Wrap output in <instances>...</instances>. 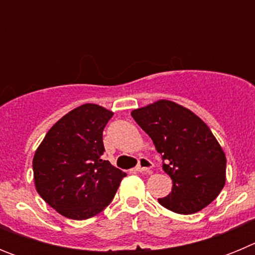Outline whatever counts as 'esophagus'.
Segmentation results:
<instances>
[{"label":"esophagus","instance_id":"34e87169","mask_svg":"<svg viewBox=\"0 0 255 255\" xmlns=\"http://www.w3.org/2000/svg\"><path fill=\"white\" fill-rule=\"evenodd\" d=\"M152 167V161H149V159L145 158V157H140V158H139L138 166H136V171H139V172H149Z\"/></svg>","mask_w":255,"mask_h":255}]
</instances>
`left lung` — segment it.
<instances>
[{
    "instance_id": "left-lung-1",
    "label": "left lung",
    "mask_w": 255,
    "mask_h": 255,
    "mask_svg": "<svg viewBox=\"0 0 255 255\" xmlns=\"http://www.w3.org/2000/svg\"><path fill=\"white\" fill-rule=\"evenodd\" d=\"M131 116L161 153L172 190L158 199L164 208L191 215L211 204L226 182V155L206 123L189 108L158 100Z\"/></svg>"
}]
</instances>
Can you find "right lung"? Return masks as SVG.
<instances>
[{
	"label": "right lung",
	"mask_w": 255,
	"mask_h": 255,
	"mask_svg": "<svg viewBox=\"0 0 255 255\" xmlns=\"http://www.w3.org/2000/svg\"><path fill=\"white\" fill-rule=\"evenodd\" d=\"M114 112L85 103L62 116L33 157L38 194L60 215L87 220L111 203L126 173L101 157L103 129Z\"/></svg>",
	"instance_id": "obj_1"
}]
</instances>
